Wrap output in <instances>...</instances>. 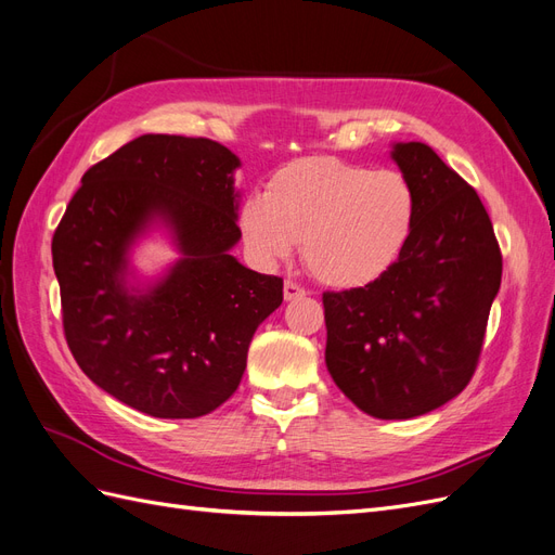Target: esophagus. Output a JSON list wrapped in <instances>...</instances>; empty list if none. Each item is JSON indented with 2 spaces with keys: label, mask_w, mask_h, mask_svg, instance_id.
Segmentation results:
<instances>
[{
  "label": "esophagus",
  "mask_w": 555,
  "mask_h": 555,
  "mask_svg": "<svg viewBox=\"0 0 555 555\" xmlns=\"http://www.w3.org/2000/svg\"><path fill=\"white\" fill-rule=\"evenodd\" d=\"M304 295H307V291H304L299 283H295V281H285V285H283V297H285V301L299 299V297H304Z\"/></svg>",
  "instance_id": "34e87169"
}]
</instances>
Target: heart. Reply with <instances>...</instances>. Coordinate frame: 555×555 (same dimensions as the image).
Returning <instances> with one entry per match:
<instances>
[{
  "mask_svg": "<svg viewBox=\"0 0 555 555\" xmlns=\"http://www.w3.org/2000/svg\"><path fill=\"white\" fill-rule=\"evenodd\" d=\"M413 221L415 195L401 172L334 156L291 160L270 177L264 195L240 207L242 240L258 264L288 260L304 242L309 272L336 291L385 276Z\"/></svg>",
  "mask_w": 555,
  "mask_h": 555,
  "instance_id": "heart-1",
  "label": "heart"
}]
</instances>
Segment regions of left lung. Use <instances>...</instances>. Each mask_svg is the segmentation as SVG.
Returning a JSON list of instances; mask_svg holds the SVG:
<instances>
[{"label":"left lung","instance_id":"left-lung-1","mask_svg":"<svg viewBox=\"0 0 555 555\" xmlns=\"http://www.w3.org/2000/svg\"><path fill=\"white\" fill-rule=\"evenodd\" d=\"M415 195L397 262L364 288L325 293V362L366 415L410 420L473 378L503 256L477 191L424 142L391 150Z\"/></svg>","mask_w":555,"mask_h":555}]
</instances>
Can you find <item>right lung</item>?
Masks as SVG:
<instances>
[{
    "label": "right lung",
    "mask_w": 555,
    "mask_h": 555,
    "mask_svg": "<svg viewBox=\"0 0 555 555\" xmlns=\"http://www.w3.org/2000/svg\"><path fill=\"white\" fill-rule=\"evenodd\" d=\"M240 158L209 138L140 135L82 175L52 237L66 344L94 385L160 420L225 403L283 279L248 270L232 172ZM166 224L183 258L147 289L128 281V248Z\"/></svg>",
    "instance_id": "right-lung-1"
}]
</instances>
